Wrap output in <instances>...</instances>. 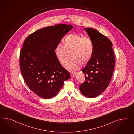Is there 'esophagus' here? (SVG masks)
I'll list each match as a JSON object with an SVG mask.
<instances>
[{
	"label": "esophagus",
	"instance_id": "1",
	"mask_svg": "<svg viewBox=\"0 0 134 134\" xmlns=\"http://www.w3.org/2000/svg\"><path fill=\"white\" fill-rule=\"evenodd\" d=\"M76 74V73H75V72H72V73H70V75H71V77H73L74 76H75Z\"/></svg>",
	"mask_w": 134,
	"mask_h": 134
}]
</instances>
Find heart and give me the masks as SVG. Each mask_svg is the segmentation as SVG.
Here are the masks:
<instances>
[{"instance_id":"1","label":"heart","mask_w":134,"mask_h":134,"mask_svg":"<svg viewBox=\"0 0 134 134\" xmlns=\"http://www.w3.org/2000/svg\"><path fill=\"white\" fill-rule=\"evenodd\" d=\"M63 45H57L54 53L59 63L64 65L69 58V53L72 59L67 62L66 69L75 71L80 69L82 64L86 65L92 57L94 46L92 40L82 35L71 34L65 37Z\"/></svg>"}]
</instances>
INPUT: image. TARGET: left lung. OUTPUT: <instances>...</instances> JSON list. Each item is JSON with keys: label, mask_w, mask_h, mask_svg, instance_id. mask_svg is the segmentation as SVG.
<instances>
[{"label": "left lung", "mask_w": 134, "mask_h": 134, "mask_svg": "<svg viewBox=\"0 0 134 134\" xmlns=\"http://www.w3.org/2000/svg\"><path fill=\"white\" fill-rule=\"evenodd\" d=\"M85 29L92 41L94 52L82 70L85 81L79 88L83 95L92 98L99 95L108 87L113 75L115 59L113 44L106 36L93 28Z\"/></svg>", "instance_id": "1"}]
</instances>
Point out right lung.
I'll return each instance as SVG.
<instances>
[{
  "label": "right lung",
  "mask_w": 134,
  "mask_h": 134,
  "mask_svg": "<svg viewBox=\"0 0 134 134\" xmlns=\"http://www.w3.org/2000/svg\"><path fill=\"white\" fill-rule=\"evenodd\" d=\"M73 27L58 24L38 30L29 35L20 53L21 74L26 85L44 99L56 96L70 77L54 53L63 37Z\"/></svg>",
  "instance_id": "obj_1"
}]
</instances>
